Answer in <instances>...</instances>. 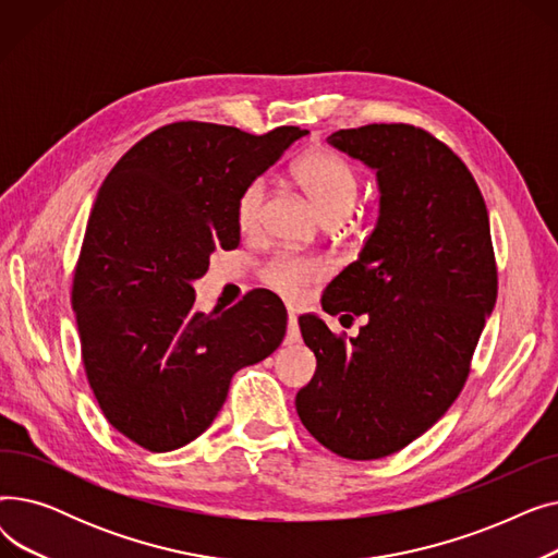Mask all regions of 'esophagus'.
<instances>
[{
    "label": "esophagus",
    "mask_w": 558,
    "mask_h": 558,
    "mask_svg": "<svg viewBox=\"0 0 558 558\" xmlns=\"http://www.w3.org/2000/svg\"><path fill=\"white\" fill-rule=\"evenodd\" d=\"M287 337H284V343H296V341H301V330H299V316H296V312L294 310H287Z\"/></svg>",
    "instance_id": "1"
}]
</instances>
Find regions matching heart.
I'll return each instance as SVG.
<instances>
[{
	"label": "heart",
	"mask_w": 558,
	"mask_h": 558,
	"mask_svg": "<svg viewBox=\"0 0 558 558\" xmlns=\"http://www.w3.org/2000/svg\"><path fill=\"white\" fill-rule=\"evenodd\" d=\"M299 183L324 215L328 223H339L355 208L360 196V175L355 167L332 151H314L299 162ZM267 198V179L257 175L248 181L238 198V223L242 230H253L259 221L262 205ZM326 276V264L318 257L282 253L264 264L262 280L287 299L301 296L305 284Z\"/></svg>",
	"instance_id": "heart-1"
}]
</instances>
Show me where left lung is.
Here are the masks:
<instances>
[{
    "instance_id": "left-lung-1",
    "label": "left lung",
    "mask_w": 558,
    "mask_h": 558,
    "mask_svg": "<svg viewBox=\"0 0 558 558\" xmlns=\"http://www.w3.org/2000/svg\"><path fill=\"white\" fill-rule=\"evenodd\" d=\"M328 144L375 169L379 217L324 296L332 316H364L360 335L299 318L316 373L296 412L320 446L368 461L412 444L457 400L497 299V269L484 196L441 140L368 124Z\"/></svg>"
}]
</instances>
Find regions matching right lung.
I'll return each instance as SVG.
<instances>
[{
  "instance_id": "1",
  "label": "right lung",
  "mask_w": 558,
  "mask_h": 558,
  "mask_svg": "<svg viewBox=\"0 0 558 558\" xmlns=\"http://www.w3.org/2000/svg\"><path fill=\"white\" fill-rule=\"evenodd\" d=\"M208 122L167 124L129 149L97 194L74 271L72 310L87 383L108 423L169 452L213 425L232 375L282 343L287 310L255 289L221 314L192 282L240 244L238 198L291 142Z\"/></svg>"
}]
</instances>
